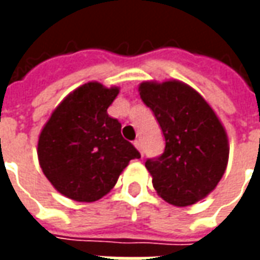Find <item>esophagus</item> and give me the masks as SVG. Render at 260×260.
<instances>
[{
  "instance_id": "1",
  "label": "esophagus",
  "mask_w": 260,
  "mask_h": 260,
  "mask_svg": "<svg viewBox=\"0 0 260 260\" xmlns=\"http://www.w3.org/2000/svg\"><path fill=\"white\" fill-rule=\"evenodd\" d=\"M134 145H135L136 149H138V150L141 152L142 156H143V150H142V143H141V141H135V142H134Z\"/></svg>"
}]
</instances>
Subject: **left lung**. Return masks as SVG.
I'll return each mask as SVG.
<instances>
[{
  "instance_id": "1",
  "label": "left lung",
  "mask_w": 260,
  "mask_h": 260,
  "mask_svg": "<svg viewBox=\"0 0 260 260\" xmlns=\"http://www.w3.org/2000/svg\"><path fill=\"white\" fill-rule=\"evenodd\" d=\"M142 102L163 131L166 149L147 158V171L158 196L174 206H189L217 186L229 163V138L203 97L180 80L139 85Z\"/></svg>"
}]
</instances>
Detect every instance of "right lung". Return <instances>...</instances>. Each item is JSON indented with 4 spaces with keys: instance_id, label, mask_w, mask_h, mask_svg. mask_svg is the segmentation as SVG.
<instances>
[{
    "instance_id": "obj_1",
    "label": "right lung",
    "mask_w": 260,
    "mask_h": 260,
    "mask_svg": "<svg viewBox=\"0 0 260 260\" xmlns=\"http://www.w3.org/2000/svg\"><path fill=\"white\" fill-rule=\"evenodd\" d=\"M119 87L87 82L71 91L43 126L37 157L51 185L76 202L107 195L131 160L141 157L107 108Z\"/></svg>"
}]
</instances>
